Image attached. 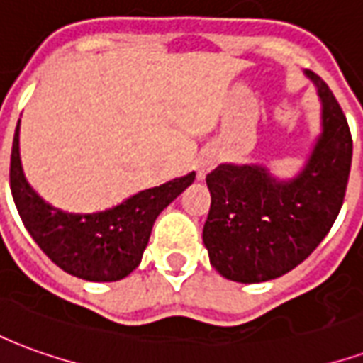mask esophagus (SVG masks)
<instances>
[{"mask_svg": "<svg viewBox=\"0 0 363 363\" xmlns=\"http://www.w3.org/2000/svg\"><path fill=\"white\" fill-rule=\"evenodd\" d=\"M216 165H218V155H213V153H206V155H202V157L198 159V179L202 181L206 174L210 173Z\"/></svg>", "mask_w": 363, "mask_h": 363, "instance_id": "esophagus-1", "label": "esophagus"}]
</instances>
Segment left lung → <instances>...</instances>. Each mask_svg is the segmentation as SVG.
<instances>
[{"mask_svg": "<svg viewBox=\"0 0 363 363\" xmlns=\"http://www.w3.org/2000/svg\"><path fill=\"white\" fill-rule=\"evenodd\" d=\"M320 101V134L303 169L288 181L264 165L225 163L206 177L212 194L202 239L228 280L280 278L327 237L344 202L352 135L340 104L319 75L305 72Z\"/></svg>", "mask_w": 363, "mask_h": 363, "instance_id": "1", "label": "left lung"}]
</instances>
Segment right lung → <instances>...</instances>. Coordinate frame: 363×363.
<instances>
[{
  "instance_id": "right-lung-1",
  "label": "right lung",
  "mask_w": 363,
  "mask_h": 363,
  "mask_svg": "<svg viewBox=\"0 0 363 363\" xmlns=\"http://www.w3.org/2000/svg\"><path fill=\"white\" fill-rule=\"evenodd\" d=\"M19 124L15 128L9 184L21 220L48 259L64 272L87 281H116L142 262L157 216L196 173L145 189L118 206L95 213H69L38 196L25 179L19 155Z\"/></svg>"
}]
</instances>
